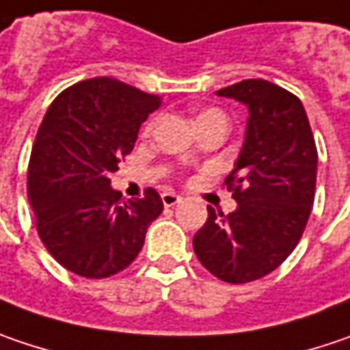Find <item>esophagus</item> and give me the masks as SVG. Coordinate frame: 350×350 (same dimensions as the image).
Masks as SVG:
<instances>
[{
	"mask_svg": "<svg viewBox=\"0 0 350 350\" xmlns=\"http://www.w3.org/2000/svg\"><path fill=\"white\" fill-rule=\"evenodd\" d=\"M178 202H182V198L178 194H174V192H164V194H162V204H164L166 208H172Z\"/></svg>",
	"mask_w": 350,
	"mask_h": 350,
	"instance_id": "esophagus-1",
	"label": "esophagus"
}]
</instances>
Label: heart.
<instances>
[{"instance_id":"1","label":"heart","mask_w":350,"mask_h":350,"mask_svg":"<svg viewBox=\"0 0 350 350\" xmlns=\"http://www.w3.org/2000/svg\"><path fill=\"white\" fill-rule=\"evenodd\" d=\"M214 120H224V122H226V114L221 113L219 109H206V111H202V113L196 116V126L206 124V122H214ZM150 129H152V122L146 124V133H148Z\"/></svg>"}]
</instances>
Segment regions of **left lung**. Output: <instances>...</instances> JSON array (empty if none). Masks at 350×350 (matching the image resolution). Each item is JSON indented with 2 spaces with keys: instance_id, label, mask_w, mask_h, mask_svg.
Masks as SVG:
<instances>
[{
  "instance_id": "8db88e82",
  "label": "left lung",
  "mask_w": 350,
  "mask_h": 350,
  "mask_svg": "<svg viewBox=\"0 0 350 350\" xmlns=\"http://www.w3.org/2000/svg\"><path fill=\"white\" fill-rule=\"evenodd\" d=\"M250 111L245 140L226 186L237 208L224 216L208 206L196 232L200 263L226 283L265 278L295 250L315 200L317 146L297 96L263 79L217 91Z\"/></svg>"
}]
</instances>
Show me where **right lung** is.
Listing matches in <instances>:
<instances>
[{
  "label": "right lung",
  "mask_w": 350,
  "mask_h": 350,
  "mask_svg": "<svg viewBox=\"0 0 350 350\" xmlns=\"http://www.w3.org/2000/svg\"><path fill=\"white\" fill-rule=\"evenodd\" d=\"M162 98L111 77L81 81L51 103L35 136L27 196L37 234L65 269L103 279L126 269L164 206L156 190L122 200L111 174Z\"/></svg>",
  "instance_id": "add662e5"
}]
</instances>
